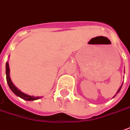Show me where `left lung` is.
Instances as JSON below:
<instances>
[{
	"label": "left lung",
	"mask_w": 130,
	"mask_h": 130,
	"mask_svg": "<svg viewBox=\"0 0 130 130\" xmlns=\"http://www.w3.org/2000/svg\"><path fill=\"white\" fill-rule=\"evenodd\" d=\"M122 86L120 87V89H119V90L117 91V93H119V91H120V89H121V88H122ZM117 94H116V95H117Z\"/></svg>",
	"instance_id": "1"
}]
</instances>
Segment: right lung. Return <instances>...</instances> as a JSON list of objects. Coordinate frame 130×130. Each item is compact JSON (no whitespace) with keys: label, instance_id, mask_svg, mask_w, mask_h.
Returning a JSON list of instances; mask_svg holds the SVG:
<instances>
[{"label":"right lung","instance_id":"right-lung-1","mask_svg":"<svg viewBox=\"0 0 130 130\" xmlns=\"http://www.w3.org/2000/svg\"><path fill=\"white\" fill-rule=\"evenodd\" d=\"M6 80H7V82L9 86V87L11 89V91L14 93L15 94L16 96H18L19 97H21V99L24 100H26V101H34V100H39L41 99V96H33L28 95L24 93H23L21 91H20L18 89L15 87L14 84H13V82H11V79L10 78V69H9V65H8V62L6 63Z\"/></svg>","mask_w":130,"mask_h":130}]
</instances>
